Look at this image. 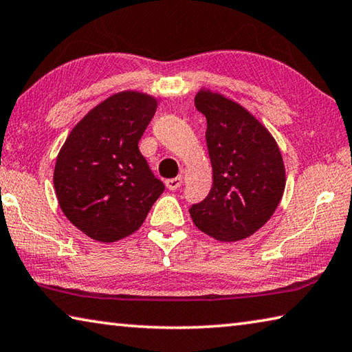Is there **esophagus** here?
Returning a JSON list of instances; mask_svg holds the SVG:
<instances>
[{
    "label": "esophagus",
    "mask_w": 352,
    "mask_h": 352,
    "mask_svg": "<svg viewBox=\"0 0 352 352\" xmlns=\"http://www.w3.org/2000/svg\"><path fill=\"white\" fill-rule=\"evenodd\" d=\"M182 182H183V178H182V177L168 178V180H166V188L170 189V190H174V189H177V188H180Z\"/></svg>",
    "instance_id": "1"
}]
</instances>
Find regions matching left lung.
I'll list each match as a JSON object with an SVG mask.
<instances>
[{"label": "left lung", "mask_w": 352, "mask_h": 352, "mask_svg": "<svg viewBox=\"0 0 352 352\" xmlns=\"http://www.w3.org/2000/svg\"><path fill=\"white\" fill-rule=\"evenodd\" d=\"M194 104L206 118L212 186L189 214L195 226L214 239L241 241L258 231L281 201V152L269 130L233 100L199 91Z\"/></svg>", "instance_id": "obj_1"}]
</instances>
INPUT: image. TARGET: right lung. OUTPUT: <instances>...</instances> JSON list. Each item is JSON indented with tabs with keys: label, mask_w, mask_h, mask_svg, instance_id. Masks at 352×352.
Here are the masks:
<instances>
[{
	"label": "right lung",
	"mask_w": 352,
	"mask_h": 352,
	"mask_svg": "<svg viewBox=\"0 0 352 352\" xmlns=\"http://www.w3.org/2000/svg\"><path fill=\"white\" fill-rule=\"evenodd\" d=\"M157 100L118 93L88 113L58 152L54 188L65 216L91 239L115 242L140 228L164 184L138 142Z\"/></svg>",
	"instance_id": "1"
}]
</instances>
